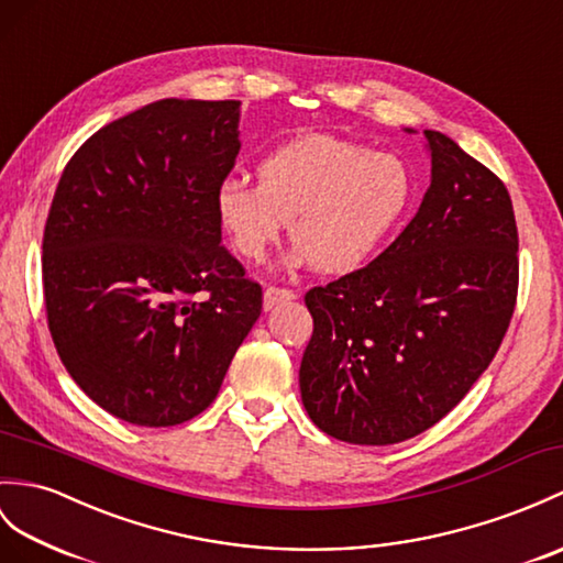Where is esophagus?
Masks as SVG:
<instances>
[{
    "label": "esophagus",
    "mask_w": 563,
    "mask_h": 563,
    "mask_svg": "<svg viewBox=\"0 0 563 563\" xmlns=\"http://www.w3.org/2000/svg\"><path fill=\"white\" fill-rule=\"evenodd\" d=\"M295 290H290V287H278V285H268L264 290V309H273L278 307L283 302H290V299H295Z\"/></svg>",
    "instance_id": "1"
}]
</instances>
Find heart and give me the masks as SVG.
I'll return each instance as SVG.
<instances>
[{"label":"heart","mask_w":563,"mask_h":563,"mask_svg":"<svg viewBox=\"0 0 563 563\" xmlns=\"http://www.w3.org/2000/svg\"><path fill=\"white\" fill-rule=\"evenodd\" d=\"M261 181L232 175L216 191L218 218L234 252L264 258L287 222L295 250L313 268L362 266L408 211V163L333 136L285 143L258 165Z\"/></svg>","instance_id":"obj_1"}]
</instances>
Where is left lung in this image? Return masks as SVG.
<instances>
[{"instance_id": "1", "label": "left lung", "mask_w": 563, "mask_h": 563, "mask_svg": "<svg viewBox=\"0 0 563 563\" xmlns=\"http://www.w3.org/2000/svg\"><path fill=\"white\" fill-rule=\"evenodd\" d=\"M431 185L372 264L305 305L313 333L302 402L325 434L388 446L422 434L489 367L518 297V228L504 181L439 132H424Z\"/></svg>"}]
</instances>
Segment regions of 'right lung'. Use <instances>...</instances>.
I'll return each instance as SVG.
<instances>
[{"label":"right lung","instance_id":"obj_1","mask_svg":"<svg viewBox=\"0 0 563 563\" xmlns=\"http://www.w3.org/2000/svg\"><path fill=\"white\" fill-rule=\"evenodd\" d=\"M238 122L240 100L151 102L98 129L59 177L43 234L47 325L78 388L129 424L203 412L261 313L216 208Z\"/></svg>","mask_w":563,"mask_h":563}]
</instances>
